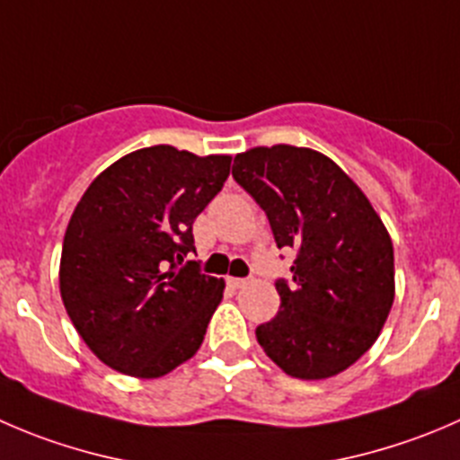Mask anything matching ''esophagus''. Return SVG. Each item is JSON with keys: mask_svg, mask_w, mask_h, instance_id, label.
I'll use <instances>...</instances> for the list:
<instances>
[{"mask_svg": "<svg viewBox=\"0 0 460 460\" xmlns=\"http://www.w3.org/2000/svg\"><path fill=\"white\" fill-rule=\"evenodd\" d=\"M226 283H229L234 289H240L247 285V279H235V276H229V279H226Z\"/></svg>", "mask_w": 460, "mask_h": 460, "instance_id": "esophagus-1", "label": "esophagus"}]
</instances>
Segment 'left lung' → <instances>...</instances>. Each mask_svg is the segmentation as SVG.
<instances>
[{"label": "left lung", "instance_id": "8db88e82", "mask_svg": "<svg viewBox=\"0 0 460 460\" xmlns=\"http://www.w3.org/2000/svg\"><path fill=\"white\" fill-rule=\"evenodd\" d=\"M234 180L267 213L279 249H296L280 310L258 325L267 358L298 380L353 367L395 298L394 243L373 204L337 164L312 148L258 146L235 155Z\"/></svg>", "mask_w": 460, "mask_h": 460}]
</instances>
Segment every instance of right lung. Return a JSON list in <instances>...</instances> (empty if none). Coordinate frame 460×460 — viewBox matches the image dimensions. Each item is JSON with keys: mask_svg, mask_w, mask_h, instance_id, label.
<instances>
[{"mask_svg": "<svg viewBox=\"0 0 460 460\" xmlns=\"http://www.w3.org/2000/svg\"><path fill=\"white\" fill-rule=\"evenodd\" d=\"M229 155L172 146L126 155L75 204L60 256V296L89 350L119 373L162 377L193 358L225 280L199 274L193 222L229 177Z\"/></svg>", "mask_w": 460, "mask_h": 460, "instance_id": "right-lung-1", "label": "right lung"}]
</instances>
